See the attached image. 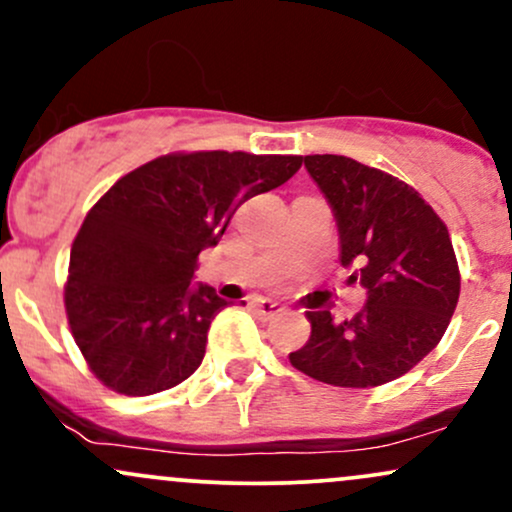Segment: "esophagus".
Segmentation results:
<instances>
[{
    "mask_svg": "<svg viewBox=\"0 0 512 512\" xmlns=\"http://www.w3.org/2000/svg\"><path fill=\"white\" fill-rule=\"evenodd\" d=\"M252 308H255L257 313L264 317H274V315L286 313V305L279 301H272V298H255V301H252Z\"/></svg>",
    "mask_w": 512,
    "mask_h": 512,
    "instance_id": "1",
    "label": "esophagus"
}]
</instances>
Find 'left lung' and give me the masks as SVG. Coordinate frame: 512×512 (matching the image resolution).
Masks as SVG:
<instances>
[{
  "mask_svg": "<svg viewBox=\"0 0 512 512\" xmlns=\"http://www.w3.org/2000/svg\"><path fill=\"white\" fill-rule=\"evenodd\" d=\"M330 204L339 262L356 267L368 298L361 313L334 322L308 310L313 332L291 366L337 387L385 385L436 349L460 298L450 233L414 187L346 156L303 158Z\"/></svg>",
  "mask_w": 512,
  "mask_h": 512,
  "instance_id": "left-lung-1",
  "label": "left lung"
}]
</instances>
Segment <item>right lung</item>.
Listing matches in <instances>:
<instances>
[{
  "label": "right lung",
  "instance_id": "add662e5",
  "mask_svg": "<svg viewBox=\"0 0 512 512\" xmlns=\"http://www.w3.org/2000/svg\"><path fill=\"white\" fill-rule=\"evenodd\" d=\"M303 156L170 154L120 178L86 214L64 286L69 327L110 390L146 397L190 378L228 301L192 284L236 209L296 175Z\"/></svg>",
  "mask_w": 512,
  "mask_h": 512
}]
</instances>
